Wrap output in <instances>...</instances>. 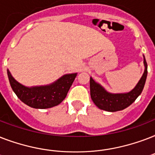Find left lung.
<instances>
[{"instance_id":"obj_1","label":"left lung","mask_w":155,"mask_h":155,"mask_svg":"<svg viewBox=\"0 0 155 155\" xmlns=\"http://www.w3.org/2000/svg\"><path fill=\"white\" fill-rule=\"evenodd\" d=\"M145 70L136 86L130 92L125 93H112L90 77V94L92 101L102 110L117 112L125 109L133 104L142 93L147 76V63L143 55Z\"/></svg>"}]
</instances>
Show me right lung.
Returning <instances> with one entry per match:
<instances>
[{"label":"right lung","mask_w":155,"mask_h":155,"mask_svg":"<svg viewBox=\"0 0 155 155\" xmlns=\"http://www.w3.org/2000/svg\"><path fill=\"white\" fill-rule=\"evenodd\" d=\"M7 74L11 87L17 97L31 108L41 109L52 108L63 101L77 75V73L66 74L50 84L26 87L18 82L8 69Z\"/></svg>","instance_id":"right-lung-1"}]
</instances>
